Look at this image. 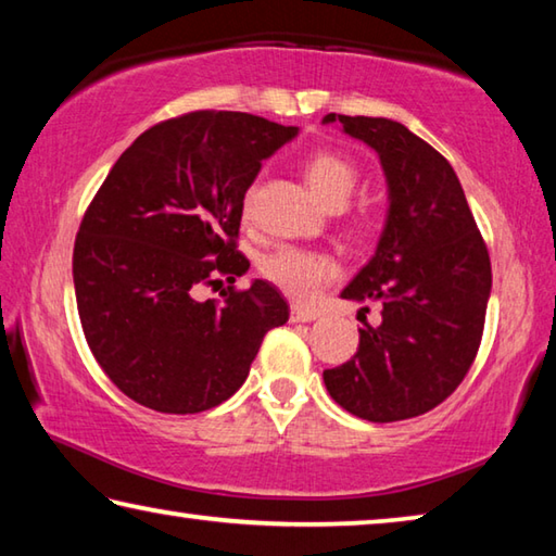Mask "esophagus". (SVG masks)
I'll list each match as a JSON object with an SVG mask.
<instances>
[{
  "label": "esophagus",
  "mask_w": 556,
  "mask_h": 556,
  "mask_svg": "<svg viewBox=\"0 0 556 556\" xmlns=\"http://www.w3.org/2000/svg\"><path fill=\"white\" fill-rule=\"evenodd\" d=\"M289 318H291V321H294V324H308V321H316L318 314H316V312H312V308L294 306V308H291Z\"/></svg>",
  "instance_id": "1"
}]
</instances>
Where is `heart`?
Masks as SVG:
<instances>
[{"instance_id":"1","label":"heart","mask_w":556,"mask_h":556,"mask_svg":"<svg viewBox=\"0 0 556 556\" xmlns=\"http://www.w3.org/2000/svg\"><path fill=\"white\" fill-rule=\"evenodd\" d=\"M306 181L312 191L321 199L328 208L343 205L357 186V168L351 159L318 149L304 164ZM252 191L248 193V203ZM262 277L279 287L294 301H308L321 291L336 277V262L324 252L294 248V244H281V248L267 252L260 260Z\"/></svg>"}]
</instances>
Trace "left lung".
Returning a JSON list of instances; mask_svg holds the SVG:
<instances>
[{
    "mask_svg": "<svg viewBox=\"0 0 556 556\" xmlns=\"http://www.w3.org/2000/svg\"><path fill=\"white\" fill-rule=\"evenodd\" d=\"M375 149L388 178L378 250L341 296L380 301L353 361L324 370L331 397L355 417H419L454 392L481 345L491 257L454 168L425 139L384 117H324ZM363 314V308H361ZM357 314V316H361Z\"/></svg>",
    "mask_w": 556,
    "mask_h": 556,
    "instance_id": "1",
    "label": "left lung"
}]
</instances>
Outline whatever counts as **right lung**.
Returning a JSON list of instances; mask_svg holds the SVG:
<instances>
[{"mask_svg":"<svg viewBox=\"0 0 556 556\" xmlns=\"http://www.w3.org/2000/svg\"><path fill=\"white\" fill-rule=\"evenodd\" d=\"M299 135L248 112L159 122L110 168L83 215L73 285L83 333L129 400L195 414L232 397L289 306L267 281L199 289L250 269L238 252L242 201L267 159Z\"/></svg>","mask_w":556,"mask_h":556,"instance_id":"right-lung-1","label":"right lung"}]
</instances>
